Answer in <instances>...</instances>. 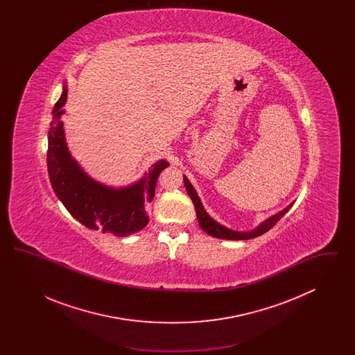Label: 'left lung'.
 Instances as JSON below:
<instances>
[{"label": "left lung", "instance_id": "obj_1", "mask_svg": "<svg viewBox=\"0 0 355 355\" xmlns=\"http://www.w3.org/2000/svg\"><path fill=\"white\" fill-rule=\"evenodd\" d=\"M184 182H185L186 190H187V194L189 197L191 198V201L194 203V207H196V213H197V218H198V223L201 226L205 233H207L209 236H214V238H220V239H232V241H243V239H252L255 236H262L263 233L269 232L271 227L281 220L287 211L290 210V207L294 205V202L290 203L287 207H285L284 210H281L279 213L274 214L269 217L268 220H263L262 223H259L255 229L250 230V232H238V230H232L223 225H220V222H217L216 220H213L207 213L206 210L203 209L202 202L196 191V189L193 187V185L190 184V181L186 178L184 175Z\"/></svg>", "mask_w": 355, "mask_h": 355}]
</instances>
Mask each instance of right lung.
<instances>
[{
	"instance_id": "right-lung-1",
	"label": "right lung",
	"mask_w": 355,
	"mask_h": 355,
	"mask_svg": "<svg viewBox=\"0 0 355 355\" xmlns=\"http://www.w3.org/2000/svg\"><path fill=\"white\" fill-rule=\"evenodd\" d=\"M67 98L65 84L54 105L48 135V171L55 196L76 220L92 230L117 236L139 232L149 222L145 205L152 202L158 175L169 162L157 161L138 182L125 187H112L93 180L69 152L61 121Z\"/></svg>"
}]
</instances>
